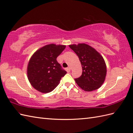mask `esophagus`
<instances>
[{
  "mask_svg": "<svg viewBox=\"0 0 133 133\" xmlns=\"http://www.w3.org/2000/svg\"><path fill=\"white\" fill-rule=\"evenodd\" d=\"M65 70L67 72H69L70 71V68H65Z\"/></svg>",
  "mask_w": 133,
  "mask_h": 133,
  "instance_id": "obj_1",
  "label": "esophagus"
}]
</instances>
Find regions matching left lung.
<instances>
[{
    "label": "left lung",
    "mask_w": 133,
    "mask_h": 133,
    "mask_svg": "<svg viewBox=\"0 0 133 133\" xmlns=\"http://www.w3.org/2000/svg\"><path fill=\"white\" fill-rule=\"evenodd\" d=\"M69 46L78 56L82 65V75L74 79L77 85L86 91L98 89L104 82L107 73L103 57L94 48L86 44Z\"/></svg>",
    "instance_id": "8db88e82"
}]
</instances>
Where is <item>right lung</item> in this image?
<instances>
[{
    "mask_svg": "<svg viewBox=\"0 0 133 133\" xmlns=\"http://www.w3.org/2000/svg\"><path fill=\"white\" fill-rule=\"evenodd\" d=\"M65 47L48 44L31 56L28 66V77L32 86L38 91L43 93L52 91L66 74L56 60Z\"/></svg>",
    "mask_w": 133,
    "mask_h": 133,
    "instance_id": "obj_1",
    "label": "right lung"
}]
</instances>
